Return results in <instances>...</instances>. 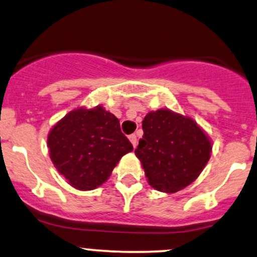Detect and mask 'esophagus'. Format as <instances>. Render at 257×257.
I'll return each instance as SVG.
<instances>
[{"label": "esophagus", "instance_id": "34e87169", "mask_svg": "<svg viewBox=\"0 0 257 257\" xmlns=\"http://www.w3.org/2000/svg\"><path fill=\"white\" fill-rule=\"evenodd\" d=\"M128 140L131 141V143H132V146H134V148H136L137 147V136H136V135H130Z\"/></svg>", "mask_w": 257, "mask_h": 257}]
</instances>
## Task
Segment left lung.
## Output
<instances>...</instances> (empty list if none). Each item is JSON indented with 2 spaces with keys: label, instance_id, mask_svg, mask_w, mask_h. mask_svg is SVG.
I'll list each match as a JSON object with an SVG mask.
<instances>
[{
  "label": "left lung",
  "instance_id": "8db88e82",
  "mask_svg": "<svg viewBox=\"0 0 257 257\" xmlns=\"http://www.w3.org/2000/svg\"><path fill=\"white\" fill-rule=\"evenodd\" d=\"M135 154L152 187L179 191L198 178L211 158L212 143L191 117L159 109L146 115Z\"/></svg>",
  "mask_w": 257,
  "mask_h": 257
}]
</instances>
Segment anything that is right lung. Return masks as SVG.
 Returning <instances> with one entry per match:
<instances>
[{"label":"right lung","instance_id":"1","mask_svg":"<svg viewBox=\"0 0 257 257\" xmlns=\"http://www.w3.org/2000/svg\"><path fill=\"white\" fill-rule=\"evenodd\" d=\"M48 147L55 168L81 191L105 183L122 156L134 151L118 118L101 105L68 112L52 126Z\"/></svg>","mask_w":257,"mask_h":257}]
</instances>
